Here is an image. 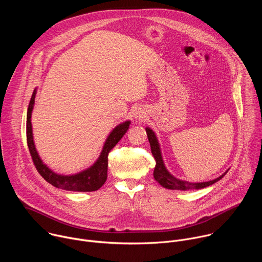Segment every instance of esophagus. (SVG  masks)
<instances>
[{
    "label": "esophagus",
    "instance_id": "obj_1",
    "mask_svg": "<svg viewBox=\"0 0 262 262\" xmlns=\"http://www.w3.org/2000/svg\"><path fill=\"white\" fill-rule=\"evenodd\" d=\"M136 118H138L139 120H142V118H144L143 116H142V114H137V116H136Z\"/></svg>",
    "mask_w": 262,
    "mask_h": 262
}]
</instances>
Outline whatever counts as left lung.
Returning a JSON list of instances; mask_svg holds the SVG:
<instances>
[{"mask_svg":"<svg viewBox=\"0 0 262 262\" xmlns=\"http://www.w3.org/2000/svg\"><path fill=\"white\" fill-rule=\"evenodd\" d=\"M146 134H147L149 143H150L152 156L156 160V168H155V171H154V177L162 186H164V188H166V189L180 190V191L203 189V188H206V186H209V185L213 184L214 182L219 181L221 178H223L224 176H225V174L227 173V171H226L225 173L222 174L220 177H217L213 180H210V181H206V182H195L194 183V182H188V181L177 179L167 171V169L164 165L162 155H161L160 145H159V142L157 140V137H156L155 133L149 127H146Z\"/></svg>","mask_w":262,"mask_h":262,"instance_id":"8db88e82","label":"left lung"}]
</instances>
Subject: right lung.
<instances>
[{
	"instance_id": "add662e5",
	"label": "right lung",
	"mask_w": 262,
	"mask_h": 262,
	"mask_svg": "<svg viewBox=\"0 0 262 262\" xmlns=\"http://www.w3.org/2000/svg\"><path fill=\"white\" fill-rule=\"evenodd\" d=\"M35 95L36 89L34 90L28 112H27V143L29 147V151L32 157L33 163L38 171V173L52 185L56 188L63 189L66 191H73V192H93L100 189L102 184L105 182L107 177V156L108 152L113 149L116 144L121 140L124 134L127 132L128 126L130 124L129 121H125L119 125H117L112 133L108 135L102 151L96 161V163L88 168L87 170L74 174V175H59L53 172L51 169L47 167L40 160L38 154L36 151V148L33 141V134H32V124H31V115L32 110L35 102Z\"/></svg>"
}]
</instances>
